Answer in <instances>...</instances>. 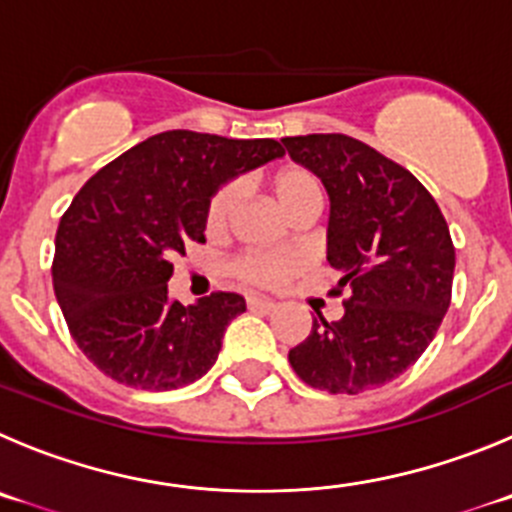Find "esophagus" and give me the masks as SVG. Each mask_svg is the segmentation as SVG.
Returning <instances> with one entry per match:
<instances>
[{
    "mask_svg": "<svg viewBox=\"0 0 512 512\" xmlns=\"http://www.w3.org/2000/svg\"><path fill=\"white\" fill-rule=\"evenodd\" d=\"M247 308L260 310V313H270V310L275 308V303L267 298H255V295H252V298H247Z\"/></svg>",
    "mask_w": 512,
    "mask_h": 512,
    "instance_id": "1",
    "label": "esophagus"
}]
</instances>
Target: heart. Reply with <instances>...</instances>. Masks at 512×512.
I'll return each mask as SVG.
<instances>
[{"label": "heart", "mask_w": 512, "mask_h": 512, "mask_svg": "<svg viewBox=\"0 0 512 512\" xmlns=\"http://www.w3.org/2000/svg\"><path fill=\"white\" fill-rule=\"evenodd\" d=\"M272 191L278 197L280 207L295 217V214L305 212L310 207H323V189L321 181L313 171L303 169V166H285L272 179ZM242 204V186L237 181H227L219 186L207 202V214H204V224L207 232L219 234L229 229L232 219L237 217ZM234 278H240L242 283L250 285H280L298 270V260L290 255H265V252H245L229 265Z\"/></svg>", "instance_id": "b5f03b06"}]
</instances>
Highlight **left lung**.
<instances>
[{
	"label": "left lung",
	"instance_id": "8db88e82",
	"mask_svg": "<svg viewBox=\"0 0 512 512\" xmlns=\"http://www.w3.org/2000/svg\"><path fill=\"white\" fill-rule=\"evenodd\" d=\"M290 159L331 197L328 262L346 313L290 348L295 374L328 394H361L409 369L437 336L452 300L455 245L422 181L346 133L283 138Z\"/></svg>",
	"mask_w": 512,
	"mask_h": 512
}]
</instances>
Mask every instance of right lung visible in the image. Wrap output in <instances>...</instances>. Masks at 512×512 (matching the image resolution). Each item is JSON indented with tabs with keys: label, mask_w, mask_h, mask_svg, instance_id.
Wrapping results in <instances>:
<instances>
[{
	"label": "right lung",
	"mask_w": 512,
	"mask_h": 512,
	"mask_svg": "<svg viewBox=\"0 0 512 512\" xmlns=\"http://www.w3.org/2000/svg\"><path fill=\"white\" fill-rule=\"evenodd\" d=\"M283 154L275 138L166 131L85 181L57 227L52 285L93 366L143 391L179 389L212 369L245 298L169 300L171 260L189 242H204L219 184Z\"/></svg>",
	"instance_id": "right-lung-1"
}]
</instances>
